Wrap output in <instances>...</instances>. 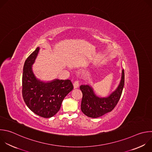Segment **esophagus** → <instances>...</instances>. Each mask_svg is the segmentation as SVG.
Masks as SVG:
<instances>
[{
  "instance_id": "34e87169",
  "label": "esophagus",
  "mask_w": 152,
  "mask_h": 152,
  "mask_svg": "<svg viewBox=\"0 0 152 152\" xmlns=\"http://www.w3.org/2000/svg\"><path fill=\"white\" fill-rule=\"evenodd\" d=\"M79 82H78L77 80H76V81L73 83V87H74L75 89L79 87Z\"/></svg>"
}]
</instances>
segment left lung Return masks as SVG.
Here are the masks:
<instances>
[{
	"instance_id": "left-lung-1",
	"label": "left lung",
	"mask_w": 152,
	"mask_h": 152,
	"mask_svg": "<svg viewBox=\"0 0 152 152\" xmlns=\"http://www.w3.org/2000/svg\"><path fill=\"white\" fill-rule=\"evenodd\" d=\"M124 70L122 72V77L118 88L107 97L96 96L92 88L88 85H82L80 89L82 92L81 110L87 116L96 118L111 112L117 105L121 96L124 86Z\"/></svg>"
}]
</instances>
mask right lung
<instances>
[{"label":"right lung","mask_w":152,"mask_h":152,"mask_svg":"<svg viewBox=\"0 0 152 152\" xmlns=\"http://www.w3.org/2000/svg\"><path fill=\"white\" fill-rule=\"evenodd\" d=\"M37 47L26 59L22 77V94L27 106L36 115L51 118L60 109L63 100L73 89L70 80L54 79L45 82L37 79L32 65L39 53Z\"/></svg>","instance_id":"obj_1"}]
</instances>
